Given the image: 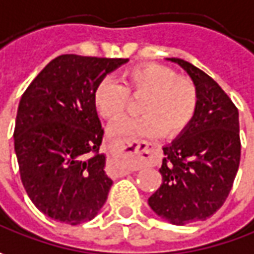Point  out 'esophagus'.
<instances>
[{
  "mask_svg": "<svg viewBox=\"0 0 254 254\" xmlns=\"http://www.w3.org/2000/svg\"><path fill=\"white\" fill-rule=\"evenodd\" d=\"M147 146H149L147 142H144V140H136V139H133V140H130V142L127 144H122V143L118 144V149L121 150V152H125V153L137 154L139 152H140V149H142V147H147ZM132 170H133V169H127V173H129V171H132Z\"/></svg>",
  "mask_w": 254,
  "mask_h": 254,
  "instance_id": "1",
  "label": "esophagus"
}]
</instances>
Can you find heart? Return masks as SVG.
Returning <instances> with one entry per match:
<instances>
[{
    "instance_id": "obj_1",
    "label": "heart",
    "mask_w": 254,
    "mask_h": 254,
    "mask_svg": "<svg viewBox=\"0 0 254 254\" xmlns=\"http://www.w3.org/2000/svg\"><path fill=\"white\" fill-rule=\"evenodd\" d=\"M127 97H142L137 105L140 117L122 119L111 127L115 137L159 136L174 137L183 133L195 115L198 95L195 85L186 77L157 63L130 67L121 74V85L104 77L92 91L97 114L117 121L127 110Z\"/></svg>"
}]
</instances>
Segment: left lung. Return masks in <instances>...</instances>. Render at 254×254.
I'll use <instances>...</instances> for the list:
<instances>
[{
    "label": "left lung",
    "mask_w": 254,
    "mask_h": 254,
    "mask_svg": "<svg viewBox=\"0 0 254 254\" xmlns=\"http://www.w3.org/2000/svg\"><path fill=\"white\" fill-rule=\"evenodd\" d=\"M197 88L195 115L176 140L163 147L162 186L149 205L164 221L186 225L205 221L228 198L241 162L239 112L214 78L183 59Z\"/></svg>",
    "instance_id": "8db88e82"
}]
</instances>
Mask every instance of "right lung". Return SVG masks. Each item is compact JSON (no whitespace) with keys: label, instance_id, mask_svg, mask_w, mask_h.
I'll return each instance as SVG.
<instances>
[{"label":"right lung","instance_id":"1","mask_svg":"<svg viewBox=\"0 0 254 254\" xmlns=\"http://www.w3.org/2000/svg\"><path fill=\"white\" fill-rule=\"evenodd\" d=\"M127 59L62 55L19 101L13 142L21 180L42 214L68 223L91 221L112 180L100 153L104 129L92 104L97 83Z\"/></svg>","mask_w":254,"mask_h":254}]
</instances>
